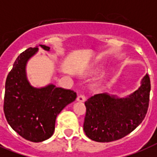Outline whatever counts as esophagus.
Wrapping results in <instances>:
<instances>
[{"label": "esophagus", "mask_w": 157, "mask_h": 157, "mask_svg": "<svg viewBox=\"0 0 157 157\" xmlns=\"http://www.w3.org/2000/svg\"><path fill=\"white\" fill-rule=\"evenodd\" d=\"M76 101H78V102H85L86 101V97H85V95L80 94V95L77 96Z\"/></svg>", "instance_id": "esophagus-1"}]
</instances>
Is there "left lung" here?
Segmentation results:
<instances>
[{
    "label": "left lung",
    "mask_w": 157,
    "mask_h": 157,
    "mask_svg": "<svg viewBox=\"0 0 157 157\" xmlns=\"http://www.w3.org/2000/svg\"><path fill=\"white\" fill-rule=\"evenodd\" d=\"M151 90L147 74L141 86L129 95L119 98L98 94L86 101L84 131L89 139L108 143L124 138L139 126L146 116Z\"/></svg>",
    "instance_id": "1"
}]
</instances>
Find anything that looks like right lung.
I'll list each match as a JSON object with an SVG mask.
<instances>
[{"mask_svg": "<svg viewBox=\"0 0 157 157\" xmlns=\"http://www.w3.org/2000/svg\"><path fill=\"white\" fill-rule=\"evenodd\" d=\"M40 46L50 51L46 45ZM37 51V46L28 48L16 59L6 78L4 98V113L9 124L23 139L34 143L52 136L57 116L76 98L74 91L53 84L40 88L31 85L26 66Z\"/></svg>", "mask_w": 157, "mask_h": 157, "instance_id": "1", "label": "right lung"}]
</instances>
